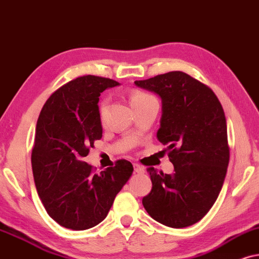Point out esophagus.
Segmentation results:
<instances>
[{"label":"esophagus","mask_w":259,"mask_h":259,"mask_svg":"<svg viewBox=\"0 0 259 259\" xmlns=\"http://www.w3.org/2000/svg\"><path fill=\"white\" fill-rule=\"evenodd\" d=\"M134 170H135V173H137V174H143L144 173L143 167H141V165L137 164V163H134Z\"/></svg>","instance_id":"34e87169"}]
</instances>
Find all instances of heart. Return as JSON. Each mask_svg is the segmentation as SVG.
Listing matches in <instances>:
<instances>
[{"instance_id":"obj_1","label":"heart","mask_w":259,"mask_h":259,"mask_svg":"<svg viewBox=\"0 0 259 259\" xmlns=\"http://www.w3.org/2000/svg\"><path fill=\"white\" fill-rule=\"evenodd\" d=\"M151 98L153 97H151L150 95L146 94V92L139 91V90H134V91H132V94H130V104H132V106L134 108V106L139 105L141 103L146 102L148 99H151ZM106 105H108V99L106 98H104L101 103H99V115L102 117L104 116Z\"/></svg>"}]
</instances>
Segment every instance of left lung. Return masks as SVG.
Returning a JSON list of instances; mask_svg holds the SVG:
<instances>
[{
	"mask_svg": "<svg viewBox=\"0 0 259 259\" xmlns=\"http://www.w3.org/2000/svg\"><path fill=\"white\" fill-rule=\"evenodd\" d=\"M162 101L157 140L167 146L173 174L149 168L151 191L142 204L151 218L182 229L207 214L230 161L223 106L208 86L181 71L136 80Z\"/></svg>",
	"mask_w": 259,
	"mask_h": 259,
	"instance_id": "obj_1",
	"label": "left lung"
}]
</instances>
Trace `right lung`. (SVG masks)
<instances>
[{
  "mask_svg": "<svg viewBox=\"0 0 259 259\" xmlns=\"http://www.w3.org/2000/svg\"><path fill=\"white\" fill-rule=\"evenodd\" d=\"M117 85L97 75L79 77L52 94L37 118L34 182L48 215L66 229L82 231L103 222L133 174L126 160L98 174L84 161L103 135L99 96Z\"/></svg>",
  "mask_w": 259,
  "mask_h": 259,
  "instance_id": "1",
  "label": "right lung"
}]
</instances>
